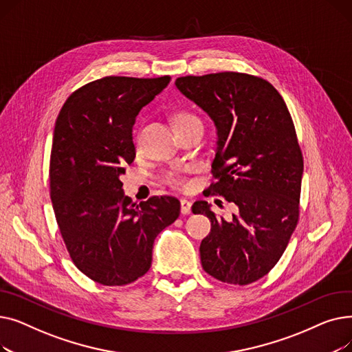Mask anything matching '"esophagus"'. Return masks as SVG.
<instances>
[{
	"label": "esophagus",
	"mask_w": 352,
	"mask_h": 352,
	"mask_svg": "<svg viewBox=\"0 0 352 352\" xmlns=\"http://www.w3.org/2000/svg\"><path fill=\"white\" fill-rule=\"evenodd\" d=\"M181 214L182 215L191 214V202L188 199H181Z\"/></svg>",
	"instance_id": "34e87169"
}]
</instances>
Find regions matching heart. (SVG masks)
<instances>
[{
  "instance_id": "obj_1",
  "label": "heart",
  "mask_w": 352,
  "mask_h": 352,
  "mask_svg": "<svg viewBox=\"0 0 352 352\" xmlns=\"http://www.w3.org/2000/svg\"><path fill=\"white\" fill-rule=\"evenodd\" d=\"M192 121H199L195 116L190 114V113H179L175 116L174 118V125L175 126H181V125H186L190 124ZM184 168H173L170 171L164 173V182L168 184L170 187L181 190V188H186L187 187V178L184 175Z\"/></svg>"
}]
</instances>
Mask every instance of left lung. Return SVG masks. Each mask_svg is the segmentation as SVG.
<instances>
[{"instance_id":"1","label":"left lung","mask_w":352,"mask_h":352,"mask_svg":"<svg viewBox=\"0 0 352 352\" xmlns=\"http://www.w3.org/2000/svg\"><path fill=\"white\" fill-rule=\"evenodd\" d=\"M175 85L215 124L208 191L238 211L226 221L207 201L194 202L192 212L211 219L202 268L227 284H251L278 263L298 223L304 161L289 111L268 81L248 74L187 76Z\"/></svg>"}]
</instances>
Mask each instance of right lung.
<instances>
[{
	"instance_id": "obj_1",
	"label": "right lung",
	"mask_w": 352,
	"mask_h": 352,
	"mask_svg": "<svg viewBox=\"0 0 352 352\" xmlns=\"http://www.w3.org/2000/svg\"><path fill=\"white\" fill-rule=\"evenodd\" d=\"M171 77H104L74 91L55 121L52 208L76 267L102 285H126L151 267L155 236L179 215L175 197L134 202L121 175L135 158L133 126Z\"/></svg>"
}]
</instances>
